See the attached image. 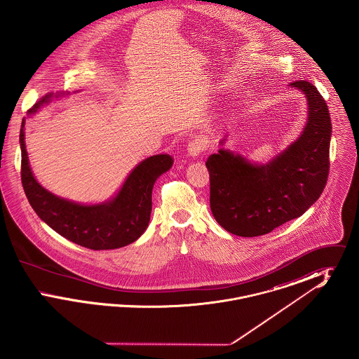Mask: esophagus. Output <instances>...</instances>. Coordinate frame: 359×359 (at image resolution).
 Returning <instances> with one entry per match:
<instances>
[{"mask_svg":"<svg viewBox=\"0 0 359 359\" xmlns=\"http://www.w3.org/2000/svg\"><path fill=\"white\" fill-rule=\"evenodd\" d=\"M207 140L205 137H195L188 142L187 152L191 157H198L199 154L205 151Z\"/></svg>","mask_w":359,"mask_h":359,"instance_id":"1","label":"esophagus"}]
</instances>
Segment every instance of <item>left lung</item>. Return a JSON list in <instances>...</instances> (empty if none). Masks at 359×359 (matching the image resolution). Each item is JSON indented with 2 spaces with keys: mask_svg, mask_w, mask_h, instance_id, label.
I'll return each mask as SVG.
<instances>
[{
  "mask_svg": "<svg viewBox=\"0 0 359 359\" xmlns=\"http://www.w3.org/2000/svg\"><path fill=\"white\" fill-rule=\"evenodd\" d=\"M290 87L307 102V123L296 141L266 164L223 148L208 156L210 207L215 221L239 237H258L303 215L322 195L330 168L332 125L318 88L307 81Z\"/></svg>",
  "mask_w": 359,
  "mask_h": 359,
  "instance_id": "1",
  "label": "left lung"
}]
</instances>
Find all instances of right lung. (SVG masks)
<instances>
[{
  "label": "right lung",
  "instance_id": "add662e5",
  "mask_svg": "<svg viewBox=\"0 0 359 359\" xmlns=\"http://www.w3.org/2000/svg\"><path fill=\"white\" fill-rule=\"evenodd\" d=\"M67 95H44L29 109V117L53 98ZM20 148L21 182L34 212L62 237L93 250L118 249L144 234L151 219L154 182L173 164L168 154L147 157L126 176L116 195L101 203L83 205L52 194L36 180L25 148V118L20 129Z\"/></svg>",
  "mask_w": 359,
  "mask_h": 359
}]
</instances>
